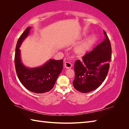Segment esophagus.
<instances>
[{"label":"esophagus","instance_id":"34e87169","mask_svg":"<svg viewBox=\"0 0 129 129\" xmlns=\"http://www.w3.org/2000/svg\"><path fill=\"white\" fill-rule=\"evenodd\" d=\"M64 67L66 69H70L72 67V64L69 62H65L64 64Z\"/></svg>","mask_w":129,"mask_h":129}]
</instances>
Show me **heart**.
<instances>
[{"instance_id": "heart-1", "label": "heart", "mask_w": 129, "mask_h": 129, "mask_svg": "<svg viewBox=\"0 0 129 129\" xmlns=\"http://www.w3.org/2000/svg\"><path fill=\"white\" fill-rule=\"evenodd\" d=\"M97 39L94 35H91L83 42L76 45L73 49V54L78 57L83 56L86 55L96 42Z\"/></svg>"}]
</instances>
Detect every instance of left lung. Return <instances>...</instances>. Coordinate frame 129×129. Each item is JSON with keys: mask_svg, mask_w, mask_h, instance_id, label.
Returning <instances> with one entry per match:
<instances>
[{"mask_svg": "<svg viewBox=\"0 0 129 129\" xmlns=\"http://www.w3.org/2000/svg\"><path fill=\"white\" fill-rule=\"evenodd\" d=\"M103 42L83 57L82 61L75 62V79L73 86L78 91L87 93L96 89L105 80L111 58L110 40L104 30Z\"/></svg>", "mask_w": 129, "mask_h": 129, "instance_id": "obj_1", "label": "left lung"}]
</instances>
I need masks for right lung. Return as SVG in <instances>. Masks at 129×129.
<instances>
[{
  "label": "right lung",
  "instance_id": "add662e5",
  "mask_svg": "<svg viewBox=\"0 0 129 129\" xmlns=\"http://www.w3.org/2000/svg\"><path fill=\"white\" fill-rule=\"evenodd\" d=\"M31 27H28L19 38L15 54L16 72L20 83L29 91L38 94L49 91L54 87L62 70L63 60L49 59L44 64L36 68L25 66L21 59L20 47L28 36Z\"/></svg>",
  "mask_w": 129,
  "mask_h": 129
}]
</instances>
